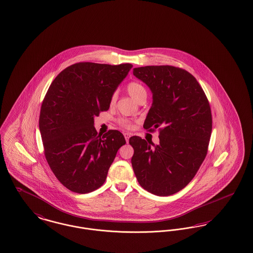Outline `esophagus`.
Here are the masks:
<instances>
[{
	"mask_svg": "<svg viewBox=\"0 0 253 253\" xmlns=\"http://www.w3.org/2000/svg\"><path fill=\"white\" fill-rule=\"evenodd\" d=\"M130 136H131V134H130V133H124V137H125V139H126V141H127V142L129 141Z\"/></svg>",
	"mask_w": 253,
	"mask_h": 253,
	"instance_id": "1",
	"label": "esophagus"
}]
</instances>
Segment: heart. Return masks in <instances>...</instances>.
Listing matches in <instances>:
<instances>
[{
  "label": "heart",
  "instance_id": "b5f03b06",
  "mask_svg": "<svg viewBox=\"0 0 253 253\" xmlns=\"http://www.w3.org/2000/svg\"><path fill=\"white\" fill-rule=\"evenodd\" d=\"M126 89H127L128 93L137 102L143 98H146V96H147V90L145 89V87L142 84H140L139 82L131 81L130 83H128ZM115 99H116V96L113 95L111 97V103H114ZM119 125H121L124 128H127V129L133 128V123L128 119H120L119 120Z\"/></svg>",
  "mask_w": 253,
  "mask_h": 253
}]
</instances>
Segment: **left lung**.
<instances>
[{"label":"left lung","mask_w":253,"mask_h":253,"mask_svg":"<svg viewBox=\"0 0 253 253\" xmlns=\"http://www.w3.org/2000/svg\"><path fill=\"white\" fill-rule=\"evenodd\" d=\"M135 77L153 92L144 129H159L155 145L131 136L132 166L141 187L157 196H170L195 177L208 154L212 115L208 97L193 75L173 66L134 68Z\"/></svg>","instance_id":"obj_1"}]
</instances>
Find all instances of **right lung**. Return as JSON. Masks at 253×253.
Returning a JSON list of instances; mask_svg holds the SVG:
<instances>
[{"label":"right lung","mask_w":253,"mask_h":253,"mask_svg":"<svg viewBox=\"0 0 253 253\" xmlns=\"http://www.w3.org/2000/svg\"><path fill=\"white\" fill-rule=\"evenodd\" d=\"M132 67L128 63H76L63 70L45 93L39 118L45 160L73 192L99 188L119 149L126 143L118 130L97 134L93 118L109 110L111 97Z\"/></svg>","instance_id":"add662e5"}]
</instances>
